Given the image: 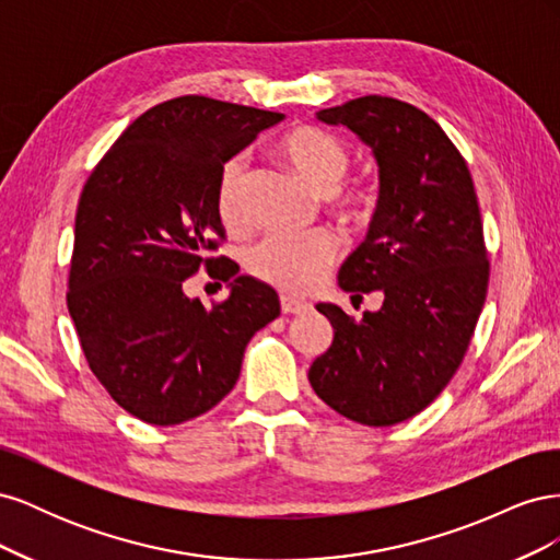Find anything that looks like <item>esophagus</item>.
I'll return each mask as SVG.
<instances>
[{
	"label": "esophagus",
	"instance_id": "34e87169",
	"mask_svg": "<svg viewBox=\"0 0 560 560\" xmlns=\"http://www.w3.org/2000/svg\"><path fill=\"white\" fill-rule=\"evenodd\" d=\"M280 308H282L284 315H303V313H308L313 306H311L308 301H301V299H296V296L282 294V296H280Z\"/></svg>",
	"mask_w": 560,
	"mask_h": 560
}]
</instances>
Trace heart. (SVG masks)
Returning <instances> with one entry per match:
<instances>
[{
  "label": "heart",
  "instance_id": "b5f03b06",
  "mask_svg": "<svg viewBox=\"0 0 560 560\" xmlns=\"http://www.w3.org/2000/svg\"><path fill=\"white\" fill-rule=\"evenodd\" d=\"M278 154L306 179L313 189L329 194L348 175L350 154L334 135L301 126L278 142ZM247 177V159L231 156L219 167L214 186V206L222 224L229 229L243 222V186ZM331 202L343 212H358L366 196L358 189L334 191ZM338 241L331 231H313L303 235H268L249 249L247 266L259 280L278 287L282 292L303 294L327 273L336 259Z\"/></svg>",
  "mask_w": 560,
  "mask_h": 560
}]
</instances>
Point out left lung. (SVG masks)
I'll use <instances>...</instances> for the list:
<instances>
[{"label": "left lung", "mask_w": 560, "mask_h": 560, "mask_svg": "<svg viewBox=\"0 0 560 560\" xmlns=\"http://www.w3.org/2000/svg\"><path fill=\"white\" fill-rule=\"evenodd\" d=\"M317 118L350 128L378 163V206L338 284L354 296L381 290L383 306L352 319L317 303L334 341L308 381L336 413L397 425L448 385L481 315L488 254L477 191L442 126L409 103L364 95Z\"/></svg>", "instance_id": "left-lung-1"}]
</instances>
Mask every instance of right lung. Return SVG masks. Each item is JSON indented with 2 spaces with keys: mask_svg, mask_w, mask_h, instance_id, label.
Returning a JSON list of instances; mask_svg holds the SVG:
<instances>
[{
  "mask_svg": "<svg viewBox=\"0 0 560 560\" xmlns=\"http://www.w3.org/2000/svg\"><path fill=\"white\" fill-rule=\"evenodd\" d=\"M282 118L202 95L167 100L135 118L83 186L67 308L95 378L149 425L222 401L249 338L280 315L273 287L210 254L224 241L219 167ZM200 265L232 290L212 310L183 294Z\"/></svg>",
  "mask_w": 560,
  "mask_h": 560,
  "instance_id": "obj_1",
  "label": "right lung"
}]
</instances>
